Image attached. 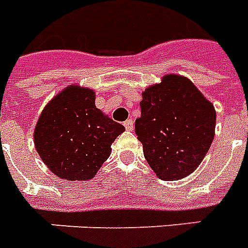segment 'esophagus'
<instances>
[{
    "instance_id": "obj_1",
    "label": "esophagus",
    "mask_w": 248,
    "mask_h": 248,
    "mask_svg": "<svg viewBox=\"0 0 248 248\" xmlns=\"http://www.w3.org/2000/svg\"><path fill=\"white\" fill-rule=\"evenodd\" d=\"M124 127H126V130H127V131L134 130V121L131 120V118H130V120H127V121H124Z\"/></svg>"
}]
</instances>
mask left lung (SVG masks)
I'll return each instance as SVG.
<instances>
[{"mask_svg": "<svg viewBox=\"0 0 248 248\" xmlns=\"http://www.w3.org/2000/svg\"><path fill=\"white\" fill-rule=\"evenodd\" d=\"M140 107L135 132L149 166L163 181L191 174L214 140V106L188 78L170 74L146 88Z\"/></svg>", "mask_w": 248, "mask_h": 248, "instance_id": "left-lung-1", "label": "left lung"}]
</instances>
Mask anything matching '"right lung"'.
Here are the masks:
<instances>
[{"mask_svg":"<svg viewBox=\"0 0 248 248\" xmlns=\"http://www.w3.org/2000/svg\"><path fill=\"white\" fill-rule=\"evenodd\" d=\"M124 127L95 107V93L67 86L46 106L34 144L46 166L60 178L90 180L110 154Z\"/></svg>","mask_w":248,"mask_h":248,"instance_id":"right-lung-1","label":"right lung"}]
</instances>
